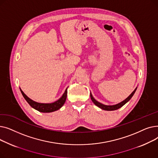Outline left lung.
<instances>
[{
    "label": "left lung",
    "instance_id": "obj_1",
    "mask_svg": "<svg viewBox=\"0 0 158 158\" xmlns=\"http://www.w3.org/2000/svg\"><path fill=\"white\" fill-rule=\"evenodd\" d=\"M137 88L133 91V92H132V94L127 97L126 98L125 100L123 101L122 102L117 104H115V105H113V106H107V105H104V104H102L101 103H100L99 102L97 101L92 96V93H90V97H91V99H92V102L97 106H98V107H100V108H101L102 110H106V111H113V110H118L119 108H120L121 107H122L124 104H126L130 99L132 98V97L133 96V95L135 94L136 90Z\"/></svg>",
    "mask_w": 158,
    "mask_h": 158
}]
</instances>
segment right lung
Listing matches in <instances>:
<instances>
[{
    "label": "right lung",
    "instance_id": "right-lung-1",
    "mask_svg": "<svg viewBox=\"0 0 158 158\" xmlns=\"http://www.w3.org/2000/svg\"><path fill=\"white\" fill-rule=\"evenodd\" d=\"M20 92L24 97V98L26 99V101L29 103V104L33 107V108L36 110L37 111L40 112H42V113H51L55 111H57L59 109H60L61 107L63 106L64 104L66 99V95H67V88H66L64 91V93L62 95V97L58 99V100L52 103H48V104H45V103H39L36 102L34 101L31 100V98H29L26 94H25L23 91L20 89Z\"/></svg>",
    "mask_w": 158,
    "mask_h": 158
}]
</instances>
